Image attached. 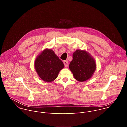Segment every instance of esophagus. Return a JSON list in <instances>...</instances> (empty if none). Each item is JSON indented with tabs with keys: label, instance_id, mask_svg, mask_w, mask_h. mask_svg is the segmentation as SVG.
<instances>
[{
	"label": "esophagus",
	"instance_id": "34e87169",
	"mask_svg": "<svg viewBox=\"0 0 127 127\" xmlns=\"http://www.w3.org/2000/svg\"><path fill=\"white\" fill-rule=\"evenodd\" d=\"M63 63H64L65 67H67L68 66V62L67 61H64Z\"/></svg>",
	"mask_w": 127,
	"mask_h": 127
}]
</instances>
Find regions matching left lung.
<instances>
[{"instance_id":"obj_1","label":"left lung","mask_w":127,"mask_h":127,"mask_svg":"<svg viewBox=\"0 0 127 127\" xmlns=\"http://www.w3.org/2000/svg\"><path fill=\"white\" fill-rule=\"evenodd\" d=\"M69 69L77 80L82 82L91 77L96 69L95 60L86 51L77 50L73 54Z\"/></svg>"}]
</instances>
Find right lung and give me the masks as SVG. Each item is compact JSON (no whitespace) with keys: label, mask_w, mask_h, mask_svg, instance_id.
<instances>
[{"label":"right lung","mask_w":127,"mask_h":127,"mask_svg":"<svg viewBox=\"0 0 127 127\" xmlns=\"http://www.w3.org/2000/svg\"><path fill=\"white\" fill-rule=\"evenodd\" d=\"M64 67L63 62L51 49L44 50L34 63L35 70L40 77L48 82L55 80Z\"/></svg>","instance_id":"1"}]
</instances>
